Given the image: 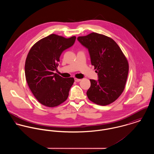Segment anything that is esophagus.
I'll use <instances>...</instances> for the list:
<instances>
[{
	"mask_svg": "<svg viewBox=\"0 0 154 154\" xmlns=\"http://www.w3.org/2000/svg\"><path fill=\"white\" fill-rule=\"evenodd\" d=\"M81 81V79H78V78H75V82H80Z\"/></svg>",
	"mask_w": 154,
	"mask_h": 154,
	"instance_id": "34e87169",
	"label": "esophagus"
}]
</instances>
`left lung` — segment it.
<instances>
[{"label":"left lung","instance_id":"8db88e82","mask_svg":"<svg viewBox=\"0 0 154 154\" xmlns=\"http://www.w3.org/2000/svg\"><path fill=\"white\" fill-rule=\"evenodd\" d=\"M88 49L92 65L98 80L90 79L87 95L90 101L100 106L115 101L123 92L127 81L129 63L120 47L111 38L92 32L78 37Z\"/></svg>","mask_w":154,"mask_h":154}]
</instances>
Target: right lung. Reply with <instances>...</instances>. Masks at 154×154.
I'll return each instance as SVG.
<instances>
[{
    "mask_svg": "<svg viewBox=\"0 0 154 154\" xmlns=\"http://www.w3.org/2000/svg\"><path fill=\"white\" fill-rule=\"evenodd\" d=\"M75 40V36L66 38L52 34L35 43L28 53L25 65L26 81L34 96L44 106L57 107L69 96L74 78H63L54 71L57 70L62 53Z\"/></svg>",
    "mask_w": 154,
    "mask_h": 154,
    "instance_id": "add662e5",
    "label": "right lung"
}]
</instances>
